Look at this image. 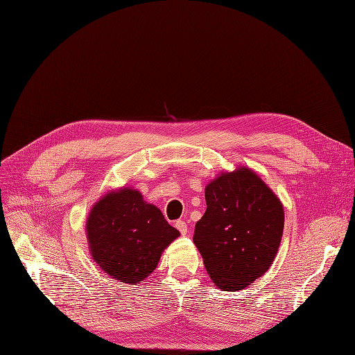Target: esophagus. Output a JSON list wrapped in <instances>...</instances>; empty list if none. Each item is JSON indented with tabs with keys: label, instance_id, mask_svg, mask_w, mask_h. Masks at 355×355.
<instances>
[{
	"label": "esophagus",
	"instance_id": "1",
	"mask_svg": "<svg viewBox=\"0 0 355 355\" xmlns=\"http://www.w3.org/2000/svg\"><path fill=\"white\" fill-rule=\"evenodd\" d=\"M175 227L178 229V232H180L181 234H187V232H189L187 223L182 221V220H177V221H175Z\"/></svg>",
	"mask_w": 355,
	"mask_h": 355
}]
</instances>
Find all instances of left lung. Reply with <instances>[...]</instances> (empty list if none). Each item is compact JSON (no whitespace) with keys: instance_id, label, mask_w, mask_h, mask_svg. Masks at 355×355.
Returning a JSON list of instances; mask_svg holds the SVG:
<instances>
[{"instance_id":"1","label":"left lung","mask_w":355,"mask_h":355,"mask_svg":"<svg viewBox=\"0 0 355 355\" xmlns=\"http://www.w3.org/2000/svg\"><path fill=\"white\" fill-rule=\"evenodd\" d=\"M206 202L194 245L217 288L245 289L276 257L285 225L282 202L248 166L213 180L206 187Z\"/></svg>"}]
</instances>
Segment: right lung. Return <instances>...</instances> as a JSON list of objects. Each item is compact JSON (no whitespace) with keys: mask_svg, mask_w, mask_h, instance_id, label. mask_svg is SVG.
<instances>
[{"mask_svg":"<svg viewBox=\"0 0 355 355\" xmlns=\"http://www.w3.org/2000/svg\"><path fill=\"white\" fill-rule=\"evenodd\" d=\"M86 234L90 254L105 273L122 284L139 285L180 232L138 190L123 187L92 207Z\"/></svg>","mask_w":355,"mask_h":355,"instance_id":"right-lung-1","label":"right lung"}]
</instances>
